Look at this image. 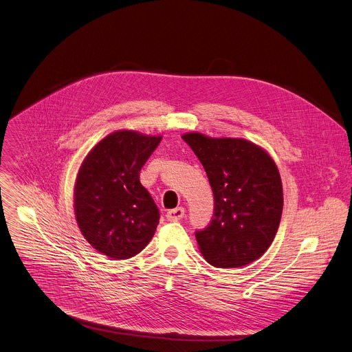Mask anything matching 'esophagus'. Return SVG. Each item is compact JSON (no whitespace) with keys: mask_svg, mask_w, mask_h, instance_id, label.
<instances>
[{"mask_svg":"<svg viewBox=\"0 0 352 352\" xmlns=\"http://www.w3.org/2000/svg\"><path fill=\"white\" fill-rule=\"evenodd\" d=\"M184 214H185V209L184 208H175V209H171V210H168L167 212V219L170 220V221H178V220H181L182 217H184Z\"/></svg>","mask_w":352,"mask_h":352,"instance_id":"34e87169","label":"esophagus"}]
</instances>
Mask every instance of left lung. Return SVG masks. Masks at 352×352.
<instances>
[{"instance_id":"1","label":"left lung","mask_w":352,"mask_h":352,"mask_svg":"<svg viewBox=\"0 0 352 352\" xmlns=\"http://www.w3.org/2000/svg\"><path fill=\"white\" fill-rule=\"evenodd\" d=\"M182 139L199 158L213 190V217L195 233L204 258L216 268H239L258 260L275 239L283 208L282 181L272 157L245 139L198 132Z\"/></svg>"}]
</instances>
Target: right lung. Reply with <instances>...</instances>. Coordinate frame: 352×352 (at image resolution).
Segmentation results:
<instances>
[{
    "mask_svg": "<svg viewBox=\"0 0 352 352\" xmlns=\"http://www.w3.org/2000/svg\"><path fill=\"white\" fill-rule=\"evenodd\" d=\"M162 142L118 131L84 158L74 185V212L84 239L113 260L135 257L151 240L160 212L140 184V170Z\"/></svg>",
    "mask_w": 352,
    "mask_h": 352,
    "instance_id": "add662e5",
    "label": "right lung"
}]
</instances>
